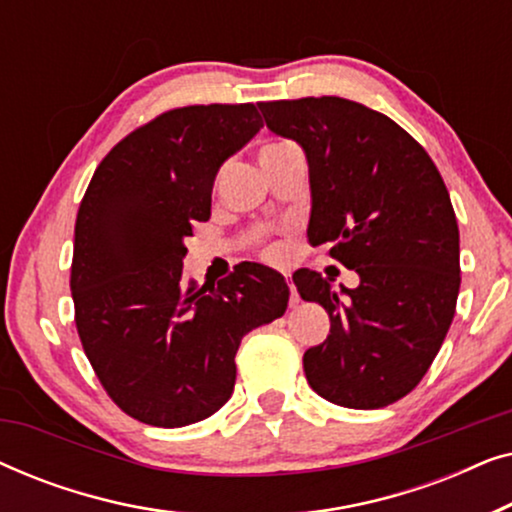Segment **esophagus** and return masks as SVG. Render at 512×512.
I'll return each instance as SVG.
<instances>
[{
  "label": "esophagus",
  "mask_w": 512,
  "mask_h": 512,
  "mask_svg": "<svg viewBox=\"0 0 512 512\" xmlns=\"http://www.w3.org/2000/svg\"><path fill=\"white\" fill-rule=\"evenodd\" d=\"M286 284H289V291H291V305H298V291H296V286H293V282H291V277L286 275Z\"/></svg>",
  "instance_id": "1"
}]
</instances>
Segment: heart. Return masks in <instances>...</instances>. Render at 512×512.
I'll use <instances>...</instances> for the list:
<instances>
[{
  "label": "heart",
  "instance_id": "1",
  "mask_svg": "<svg viewBox=\"0 0 512 512\" xmlns=\"http://www.w3.org/2000/svg\"><path fill=\"white\" fill-rule=\"evenodd\" d=\"M291 144H284V142H277V144H268V146H263V151H261V156L263 153H277V151H284V149H289ZM270 254L272 256H279V249L275 247V249H270Z\"/></svg>",
  "mask_w": 512,
  "mask_h": 512
}]
</instances>
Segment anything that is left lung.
Listing matches in <instances>:
<instances>
[{
	"label": "left lung",
	"instance_id": "1",
	"mask_svg": "<svg viewBox=\"0 0 512 512\" xmlns=\"http://www.w3.org/2000/svg\"><path fill=\"white\" fill-rule=\"evenodd\" d=\"M265 125L305 151L312 247L359 275L293 272L303 300L331 319L303 356L305 377L342 408L375 410L410 394L436 359L459 296V226L450 193L422 146L389 116L342 97L258 104Z\"/></svg>",
	"mask_w": 512,
	"mask_h": 512
}]
</instances>
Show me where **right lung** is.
<instances>
[{"mask_svg": "<svg viewBox=\"0 0 512 512\" xmlns=\"http://www.w3.org/2000/svg\"><path fill=\"white\" fill-rule=\"evenodd\" d=\"M263 128L254 104L172 109L121 139L90 179L74 228L83 352L125 415L195 424L228 401L244 335L286 312L279 272L247 263L184 282L186 237L209 219L219 167Z\"/></svg>", "mask_w": 512, "mask_h": 512, "instance_id": "1", "label": "right lung"}]
</instances>
